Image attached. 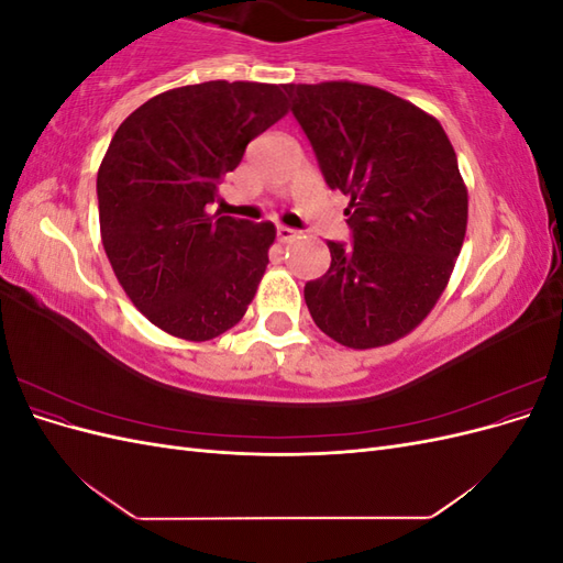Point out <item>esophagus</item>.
<instances>
[{
	"label": "esophagus",
	"mask_w": 563,
	"mask_h": 563,
	"mask_svg": "<svg viewBox=\"0 0 563 563\" xmlns=\"http://www.w3.org/2000/svg\"><path fill=\"white\" fill-rule=\"evenodd\" d=\"M296 236H298V230H294V228H286V225H279V228H277V240H279L282 244L294 242Z\"/></svg>",
	"instance_id": "esophagus-1"
}]
</instances>
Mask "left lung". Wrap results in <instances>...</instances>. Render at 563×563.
<instances>
[{
  "label": "left lung",
  "mask_w": 563,
  "mask_h": 563,
  "mask_svg": "<svg viewBox=\"0 0 563 563\" xmlns=\"http://www.w3.org/2000/svg\"><path fill=\"white\" fill-rule=\"evenodd\" d=\"M323 180L350 197L352 244L305 284L317 327L352 350L411 333L444 294L467 230V187L437 119L356 81L286 84Z\"/></svg>",
  "instance_id": "obj_1"
}]
</instances>
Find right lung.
Masks as SVG:
<instances>
[{"label":"right lung","mask_w":563,"mask_h":563,"mask_svg":"<svg viewBox=\"0 0 563 563\" xmlns=\"http://www.w3.org/2000/svg\"><path fill=\"white\" fill-rule=\"evenodd\" d=\"M284 114L275 84L218 79L150 98L117 129L96 180L100 236L126 296L162 331L201 343L244 317L277 230L207 207Z\"/></svg>","instance_id":"add662e5"}]
</instances>
